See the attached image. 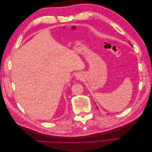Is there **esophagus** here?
<instances>
[{"instance_id": "esophagus-1", "label": "esophagus", "mask_w": 152, "mask_h": 152, "mask_svg": "<svg viewBox=\"0 0 152 152\" xmlns=\"http://www.w3.org/2000/svg\"><path fill=\"white\" fill-rule=\"evenodd\" d=\"M76 78L77 79H81V75L80 74H77L76 75Z\"/></svg>"}]
</instances>
